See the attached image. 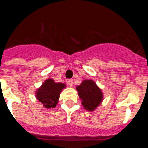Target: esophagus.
I'll return each mask as SVG.
<instances>
[{
	"label": "esophagus",
	"mask_w": 148,
	"mask_h": 148,
	"mask_svg": "<svg viewBox=\"0 0 148 148\" xmlns=\"http://www.w3.org/2000/svg\"><path fill=\"white\" fill-rule=\"evenodd\" d=\"M67 84H68V85L70 86V87H73V79H69V80L67 81Z\"/></svg>",
	"instance_id": "obj_1"
}]
</instances>
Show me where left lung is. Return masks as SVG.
Masks as SVG:
<instances>
[{
	"mask_svg": "<svg viewBox=\"0 0 148 148\" xmlns=\"http://www.w3.org/2000/svg\"><path fill=\"white\" fill-rule=\"evenodd\" d=\"M76 90L82 100V104L87 111L92 112L102 102L104 99L102 90L93 80L82 81L80 85L76 87Z\"/></svg>",
	"mask_w": 148,
	"mask_h": 148,
	"instance_id": "obj_1",
	"label": "left lung"
}]
</instances>
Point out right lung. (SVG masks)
I'll return each mask as SVG.
<instances>
[{
    "instance_id": "obj_1",
    "label": "right lung",
    "mask_w": 148,
    "mask_h": 148,
    "mask_svg": "<svg viewBox=\"0 0 148 148\" xmlns=\"http://www.w3.org/2000/svg\"><path fill=\"white\" fill-rule=\"evenodd\" d=\"M64 88H66L65 84L56 83L53 78H48L36 90L35 97L46 109L54 108L58 104L61 91Z\"/></svg>"
}]
</instances>
